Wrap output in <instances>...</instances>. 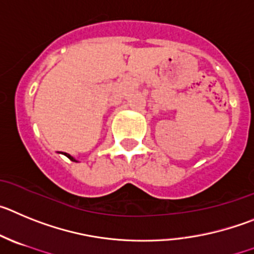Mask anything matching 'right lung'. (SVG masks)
I'll return each mask as SVG.
<instances>
[{"label":"right lung","instance_id":"1","mask_svg":"<svg viewBox=\"0 0 254 254\" xmlns=\"http://www.w3.org/2000/svg\"><path fill=\"white\" fill-rule=\"evenodd\" d=\"M63 154H64V155H65V157H68V158H69V159H70V161H73V162H77V161H76V159L73 158L72 155H69V154H68V153H63Z\"/></svg>","mask_w":254,"mask_h":254}]
</instances>
